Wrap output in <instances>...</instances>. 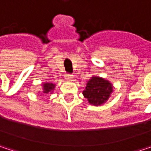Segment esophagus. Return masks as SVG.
<instances>
[{
	"instance_id": "esophagus-1",
	"label": "esophagus",
	"mask_w": 151,
	"mask_h": 151,
	"mask_svg": "<svg viewBox=\"0 0 151 151\" xmlns=\"http://www.w3.org/2000/svg\"><path fill=\"white\" fill-rule=\"evenodd\" d=\"M65 78H66V80H68V81H73V76L72 75V74H68V73H66L65 75Z\"/></svg>"
}]
</instances>
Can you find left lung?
Wrapping results in <instances>:
<instances>
[{"label": "left lung", "instance_id": "left-lung-1", "mask_svg": "<svg viewBox=\"0 0 151 151\" xmlns=\"http://www.w3.org/2000/svg\"><path fill=\"white\" fill-rule=\"evenodd\" d=\"M113 92V85L106 79L93 76L86 83L83 95L91 105L101 106L104 104Z\"/></svg>", "mask_w": 151, "mask_h": 151}]
</instances>
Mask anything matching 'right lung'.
I'll return each mask as SVG.
<instances>
[{"label":"right lung","mask_w":151,"mask_h":151,"mask_svg":"<svg viewBox=\"0 0 151 151\" xmlns=\"http://www.w3.org/2000/svg\"><path fill=\"white\" fill-rule=\"evenodd\" d=\"M43 93H52V91L54 90L55 88V84L53 83H49V82H46V83H44L43 85Z\"/></svg>","instance_id":"1"}]
</instances>
